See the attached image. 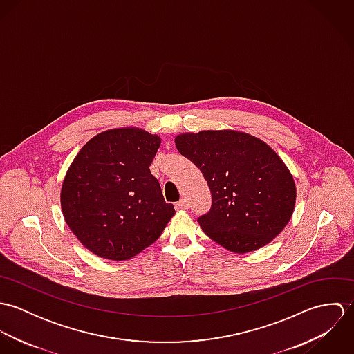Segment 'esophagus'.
<instances>
[{"label":"esophagus","instance_id":"34e87169","mask_svg":"<svg viewBox=\"0 0 354 354\" xmlns=\"http://www.w3.org/2000/svg\"><path fill=\"white\" fill-rule=\"evenodd\" d=\"M176 207H177V208H181V209H187V208L189 207V203H188L187 199H181L180 202L176 204Z\"/></svg>","mask_w":354,"mask_h":354}]
</instances>
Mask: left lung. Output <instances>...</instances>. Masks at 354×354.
I'll list each match as a JSON object with an SVG mask.
<instances>
[{
  "mask_svg": "<svg viewBox=\"0 0 354 354\" xmlns=\"http://www.w3.org/2000/svg\"><path fill=\"white\" fill-rule=\"evenodd\" d=\"M176 147L208 184L212 204L198 222L223 248L256 251L290 221L296 203L293 176L260 139L237 131H202L178 135Z\"/></svg>",
  "mask_w": 354,
  "mask_h": 354,
  "instance_id": "left-lung-1",
  "label": "left lung"
}]
</instances>
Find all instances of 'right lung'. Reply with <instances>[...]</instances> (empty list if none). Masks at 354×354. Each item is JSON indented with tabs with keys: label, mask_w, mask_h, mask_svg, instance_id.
Masks as SVG:
<instances>
[{
	"label": "right lung",
	"mask_w": 354,
	"mask_h": 354,
	"mask_svg": "<svg viewBox=\"0 0 354 354\" xmlns=\"http://www.w3.org/2000/svg\"><path fill=\"white\" fill-rule=\"evenodd\" d=\"M160 138L138 128L104 131L76 155L61 188L66 225L91 252L128 260L155 243L174 215L150 165Z\"/></svg>",
	"instance_id": "1"
}]
</instances>
